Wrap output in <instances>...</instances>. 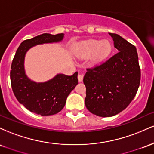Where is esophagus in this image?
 Returning <instances> with one entry per match:
<instances>
[{
  "label": "esophagus",
  "instance_id": "esophagus-1",
  "mask_svg": "<svg viewBox=\"0 0 154 154\" xmlns=\"http://www.w3.org/2000/svg\"><path fill=\"white\" fill-rule=\"evenodd\" d=\"M77 78H78L79 82H82V79H83V75H80V74H79L78 77H77Z\"/></svg>",
  "mask_w": 154,
  "mask_h": 154
}]
</instances>
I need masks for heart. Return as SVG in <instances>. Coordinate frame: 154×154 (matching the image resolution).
Listing matches in <instances>:
<instances>
[{
	"instance_id": "heart-1",
	"label": "heart",
	"mask_w": 154,
	"mask_h": 154,
	"mask_svg": "<svg viewBox=\"0 0 154 154\" xmlns=\"http://www.w3.org/2000/svg\"><path fill=\"white\" fill-rule=\"evenodd\" d=\"M112 51V44L108 39L88 40L84 41L81 45L79 55L82 58L89 57L93 63H98L106 59Z\"/></svg>"
}]
</instances>
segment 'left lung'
<instances>
[{
	"instance_id": "8db88e82",
	"label": "left lung",
	"mask_w": 154,
	"mask_h": 154,
	"mask_svg": "<svg viewBox=\"0 0 154 154\" xmlns=\"http://www.w3.org/2000/svg\"><path fill=\"white\" fill-rule=\"evenodd\" d=\"M118 53L98 66L88 69L85 106L90 112L109 117L126 109L135 98L140 81L136 48L119 35L109 33Z\"/></svg>"
}]
</instances>
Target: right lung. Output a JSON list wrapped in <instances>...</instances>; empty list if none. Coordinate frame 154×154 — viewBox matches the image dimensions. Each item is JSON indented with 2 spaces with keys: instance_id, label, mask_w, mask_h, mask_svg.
Instances as JSON below:
<instances>
[{
  "instance_id": "right-lung-1",
  "label": "right lung",
  "mask_w": 154,
  "mask_h": 154,
  "mask_svg": "<svg viewBox=\"0 0 154 154\" xmlns=\"http://www.w3.org/2000/svg\"><path fill=\"white\" fill-rule=\"evenodd\" d=\"M63 38V33L55 35L44 33L24 40L17 49L12 61L10 77L14 95L26 109L39 115H54L62 110L68 95L78 84V73L76 72L71 76L57 74L45 82H35L26 74V54L32 47L60 43Z\"/></svg>"
}]
</instances>
